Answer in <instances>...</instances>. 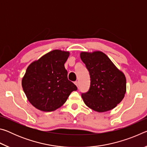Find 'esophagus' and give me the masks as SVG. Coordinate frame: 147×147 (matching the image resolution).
Here are the masks:
<instances>
[{
  "mask_svg": "<svg viewBox=\"0 0 147 147\" xmlns=\"http://www.w3.org/2000/svg\"><path fill=\"white\" fill-rule=\"evenodd\" d=\"M74 84H75V85H76L77 87H78V81L74 82Z\"/></svg>",
  "mask_w": 147,
  "mask_h": 147,
  "instance_id": "esophagus-1",
  "label": "esophagus"
}]
</instances>
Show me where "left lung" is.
Listing matches in <instances>:
<instances>
[{
  "instance_id": "obj_1",
  "label": "left lung",
  "mask_w": 147,
  "mask_h": 147,
  "mask_svg": "<svg viewBox=\"0 0 147 147\" xmlns=\"http://www.w3.org/2000/svg\"><path fill=\"white\" fill-rule=\"evenodd\" d=\"M80 58L90 75V88L82 97L86 105L97 112H105L117 106L124 97V74L101 51L82 52Z\"/></svg>"
}]
</instances>
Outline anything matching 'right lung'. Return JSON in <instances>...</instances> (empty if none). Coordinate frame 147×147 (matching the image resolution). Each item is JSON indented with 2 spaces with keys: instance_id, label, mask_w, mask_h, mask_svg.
<instances>
[{
  "instance_id": "obj_1",
  "label": "right lung",
  "mask_w": 147,
  "mask_h": 147,
  "mask_svg": "<svg viewBox=\"0 0 147 147\" xmlns=\"http://www.w3.org/2000/svg\"><path fill=\"white\" fill-rule=\"evenodd\" d=\"M69 52L54 50L29 65L22 79L28 101L43 111H53L63 105L76 86L67 78L64 64Z\"/></svg>"
}]
</instances>
